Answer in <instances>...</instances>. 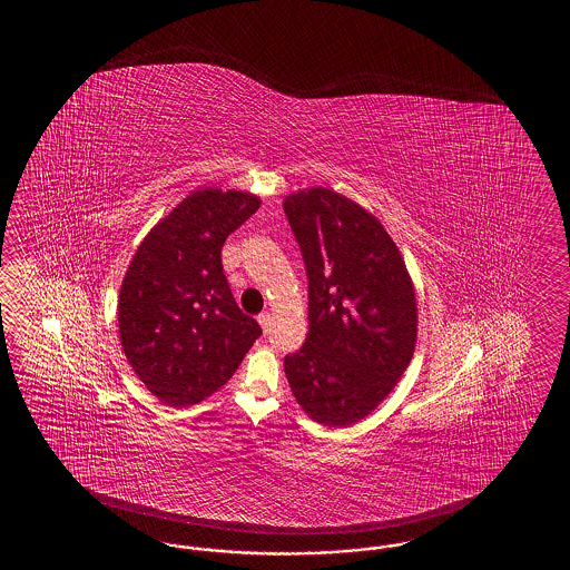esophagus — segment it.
I'll use <instances>...</instances> for the list:
<instances>
[{
	"mask_svg": "<svg viewBox=\"0 0 570 570\" xmlns=\"http://www.w3.org/2000/svg\"><path fill=\"white\" fill-rule=\"evenodd\" d=\"M256 320H258V324H261V327H263V332L267 334L268 330H271V320H273L271 314H268V312H263V314L258 315Z\"/></svg>",
	"mask_w": 570,
	"mask_h": 570,
	"instance_id": "34e87169",
	"label": "esophagus"
}]
</instances>
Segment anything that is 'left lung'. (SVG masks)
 Returning <instances> with one entry per match:
<instances>
[{
	"instance_id": "obj_1",
	"label": "left lung",
	"mask_w": 570,
	"mask_h": 570,
	"mask_svg": "<svg viewBox=\"0 0 570 570\" xmlns=\"http://www.w3.org/2000/svg\"><path fill=\"white\" fill-rule=\"evenodd\" d=\"M302 248L309 332L285 356L303 412L327 428L356 424L397 385L417 340L413 283L381 222L326 187L283 202Z\"/></svg>"
}]
</instances>
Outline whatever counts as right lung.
Listing matches in <instances>:
<instances>
[{"mask_svg": "<svg viewBox=\"0 0 570 570\" xmlns=\"http://www.w3.org/2000/svg\"><path fill=\"white\" fill-rule=\"evenodd\" d=\"M261 199L214 187L187 195L146 234L121 281L124 354L146 389L173 407L218 391L263 334L232 297L226 238Z\"/></svg>", "mask_w": 570, "mask_h": 570, "instance_id": "right-lung-1", "label": "right lung"}]
</instances>
